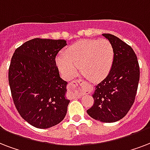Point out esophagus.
<instances>
[{
    "label": "esophagus",
    "mask_w": 150,
    "mask_h": 150,
    "mask_svg": "<svg viewBox=\"0 0 150 150\" xmlns=\"http://www.w3.org/2000/svg\"><path fill=\"white\" fill-rule=\"evenodd\" d=\"M84 85V82H83V80L81 79H76L75 81H72L71 83H70V86L71 87L73 88H78V89H79L82 91V93H86V90H82V86Z\"/></svg>",
    "instance_id": "esophagus-1"
}]
</instances>
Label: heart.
<instances>
[{
    "label": "heart",
    "instance_id": "heart-1",
    "mask_svg": "<svg viewBox=\"0 0 150 150\" xmlns=\"http://www.w3.org/2000/svg\"><path fill=\"white\" fill-rule=\"evenodd\" d=\"M114 49L106 39L82 40L57 57V64L65 79L76 75L78 67L82 75L90 81H98L108 75L112 67Z\"/></svg>",
    "mask_w": 150,
    "mask_h": 150
}]
</instances>
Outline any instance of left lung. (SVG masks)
I'll list each match as a JSON object with an SVG mask.
<instances>
[{
	"instance_id": "left-lung-1",
	"label": "left lung",
	"mask_w": 150,
	"mask_h": 150,
	"mask_svg": "<svg viewBox=\"0 0 150 150\" xmlns=\"http://www.w3.org/2000/svg\"><path fill=\"white\" fill-rule=\"evenodd\" d=\"M102 35L112 45L114 60L107 77L96 86L94 103L87 113L96 120L113 123L123 118L134 104L140 71L130 45L112 34Z\"/></svg>"
}]
</instances>
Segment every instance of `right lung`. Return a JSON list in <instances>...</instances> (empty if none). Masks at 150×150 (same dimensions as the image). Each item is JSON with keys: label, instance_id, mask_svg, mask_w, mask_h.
I'll list each match as a JSON object with an SVG mask.
<instances>
[{"label": "right lung", "instance_id": "add662e5", "mask_svg": "<svg viewBox=\"0 0 150 150\" xmlns=\"http://www.w3.org/2000/svg\"><path fill=\"white\" fill-rule=\"evenodd\" d=\"M65 40L34 38L17 48L11 57L8 83L19 115L30 125L46 129L64 119L70 100L67 83L60 76L55 58Z\"/></svg>", "mask_w": 150, "mask_h": 150}]
</instances>
